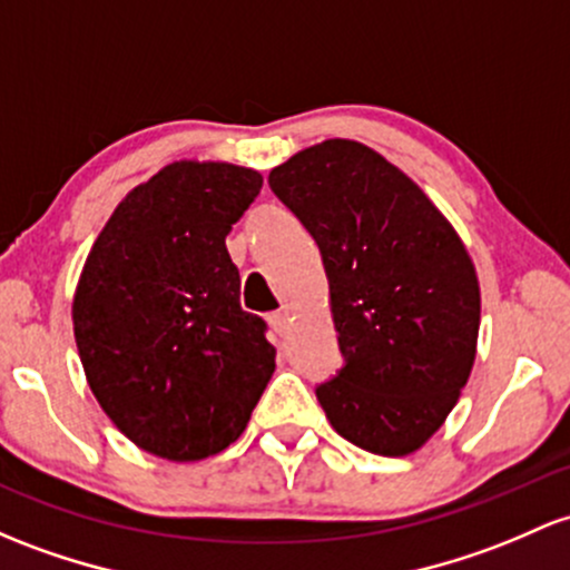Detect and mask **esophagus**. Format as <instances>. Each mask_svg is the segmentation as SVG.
Instances as JSON below:
<instances>
[{
	"label": "esophagus",
	"mask_w": 570,
	"mask_h": 570,
	"mask_svg": "<svg viewBox=\"0 0 570 570\" xmlns=\"http://www.w3.org/2000/svg\"><path fill=\"white\" fill-rule=\"evenodd\" d=\"M267 324L273 327V333L284 335L286 327H289V314H286V311H275V314L267 316Z\"/></svg>",
	"instance_id": "1"
}]
</instances>
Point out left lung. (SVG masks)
I'll list each match as a JSON object with an SVG mask.
<instances>
[{
    "instance_id": "left-lung-1",
    "label": "left lung",
    "mask_w": 570,
    "mask_h": 570,
    "mask_svg": "<svg viewBox=\"0 0 570 570\" xmlns=\"http://www.w3.org/2000/svg\"><path fill=\"white\" fill-rule=\"evenodd\" d=\"M267 184L327 271L343 354L316 386L330 424L365 452H416L476 356L479 281L465 246L428 194L362 142L305 148Z\"/></svg>"
}]
</instances>
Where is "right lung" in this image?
Here are the masks:
<instances>
[{
    "instance_id": "add662e5",
    "label": "right lung",
    "mask_w": 570,
    "mask_h": 570,
    "mask_svg": "<svg viewBox=\"0 0 570 570\" xmlns=\"http://www.w3.org/2000/svg\"><path fill=\"white\" fill-rule=\"evenodd\" d=\"M259 189L248 167L167 165L112 210L80 273L72 322L86 379L112 424L156 458L227 449L275 371L224 243Z\"/></svg>"
}]
</instances>
